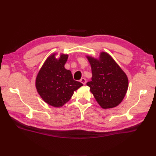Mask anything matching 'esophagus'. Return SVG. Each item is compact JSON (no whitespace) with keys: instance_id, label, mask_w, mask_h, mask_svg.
<instances>
[{"instance_id":"obj_1","label":"esophagus","mask_w":156,"mask_h":156,"mask_svg":"<svg viewBox=\"0 0 156 156\" xmlns=\"http://www.w3.org/2000/svg\"><path fill=\"white\" fill-rule=\"evenodd\" d=\"M80 81H81V83H83V84H85L87 83V80L85 78H82L81 80H80Z\"/></svg>"}]
</instances>
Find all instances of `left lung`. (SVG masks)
Returning a JSON list of instances; mask_svg holds the SVG:
<instances>
[{
	"mask_svg": "<svg viewBox=\"0 0 156 156\" xmlns=\"http://www.w3.org/2000/svg\"><path fill=\"white\" fill-rule=\"evenodd\" d=\"M91 65L92 81L87 83L103 108L116 107L123 100L128 88V79L111 56L102 52L100 59L87 56Z\"/></svg>",
	"mask_w": 156,
	"mask_h": 156,
	"instance_id": "1",
	"label": "left lung"
}]
</instances>
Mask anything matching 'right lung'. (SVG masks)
Returning a JSON list of instances; mask_svg holds the SVG:
<instances>
[{
    "label": "right lung",
    "instance_id": "obj_1",
    "mask_svg": "<svg viewBox=\"0 0 156 156\" xmlns=\"http://www.w3.org/2000/svg\"><path fill=\"white\" fill-rule=\"evenodd\" d=\"M55 54L45 60L37 75L36 87L41 98L48 104L55 107L64 105L83 84L73 80L72 72L64 68L68 58L61 55L58 59Z\"/></svg>",
    "mask_w": 156,
    "mask_h": 156
}]
</instances>
